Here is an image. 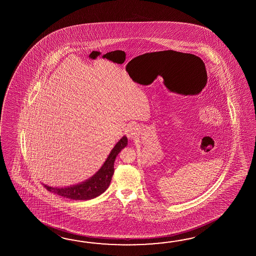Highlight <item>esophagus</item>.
<instances>
[{
  "mask_svg": "<svg viewBox=\"0 0 256 256\" xmlns=\"http://www.w3.org/2000/svg\"><path fill=\"white\" fill-rule=\"evenodd\" d=\"M126 136H128V138L132 140L134 139L136 137H137L138 134H139V129L136 124H130L126 128Z\"/></svg>",
  "mask_w": 256,
  "mask_h": 256,
  "instance_id": "obj_1",
  "label": "esophagus"
}]
</instances>
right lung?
<instances>
[{
  "mask_svg": "<svg viewBox=\"0 0 256 256\" xmlns=\"http://www.w3.org/2000/svg\"><path fill=\"white\" fill-rule=\"evenodd\" d=\"M127 137L122 136L112 149L102 168L88 180L76 185L68 186L65 188H53L46 184H43L44 186L54 194L73 200H88L95 198L109 188L112 174L114 173L115 158L122 149L127 146Z\"/></svg>",
  "mask_w": 256,
  "mask_h": 256,
  "instance_id": "1",
  "label": "right lung"
}]
</instances>
